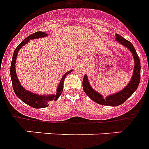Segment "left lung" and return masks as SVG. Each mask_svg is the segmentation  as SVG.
I'll return each instance as SVG.
<instances>
[{
	"label": "left lung",
	"mask_w": 149,
	"mask_h": 149,
	"mask_svg": "<svg viewBox=\"0 0 149 149\" xmlns=\"http://www.w3.org/2000/svg\"><path fill=\"white\" fill-rule=\"evenodd\" d=\"M116 40L118 41L121 44L125 46L130 49L132 54H133L134 59H135V67H134V73L132 76L130 83L128 84L125 88H124L123 90L121 92L116 93L114 95H111L106 98L103 99L102 95L97 92L94 91V89H92V87L89 85L88 79H87L86 75L84 76L83 80V88L85 93L89 96L92 100L96 103L103 105V106H119L123 102H125L132 94L137 89L140 81V71H141V65H140L139 57L138 56L137 53L135 51V49L134 48L133 45L132 44L129 40L123 38L122 36L119 34H116Z\"/></svg>",
	"instance_id": "obj_1"
}]
</instances>
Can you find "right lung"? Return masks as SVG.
<instances>
[{
	"label": "right lung",
	"mask_w": 149,
	"mask_h": 149,
	"mask_svg": "<svg viewBox=\"0 0 149 149\" xmlns=\"http://www.w3.org/2000/svg\"><path fill=\"white\" fill-rule=\"evenodd\" d=\"M47 36V33L42 31H37V32L33 33V34L30 35L29 37H26L19 45L17 47L13 54V57H12L11 65H10V77H11L12 81V86H13V89L19 99L22 100L24 103L27 104L30 106L35 109H40V108H45L47 106H49V102L52 101V100H57V99L60 97V95H61L63 92V81L65 77L72 72V70L69 71L66 73L63 76L61 81H60V85L58 86L57 89H56V93L55 95H47V96H43V95H37L34 93H32L31 92L26 91V89H24L21 85L19 83L17 77V74H16L15 70V60L17 55L18 51L20 50V49L22 47H24L26 43H28V41L32 39H37V38H40V37H43Z\"/></svg>",
	"instance_id": "obj_1"
}]
</instances>
